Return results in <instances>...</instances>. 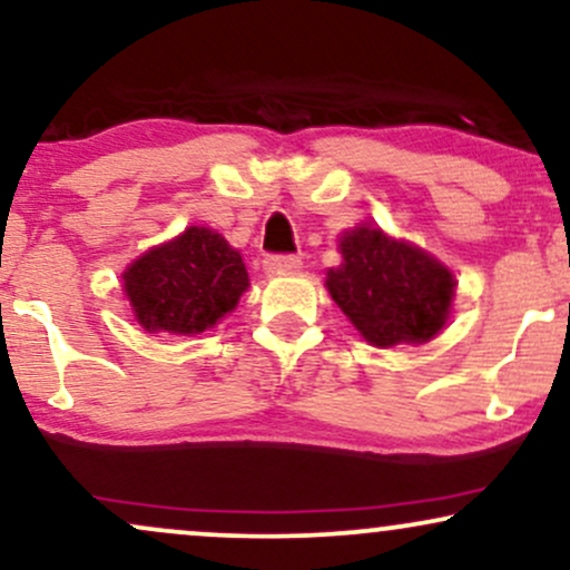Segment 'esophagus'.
Returning <instances> with one entry per match:
<instances>
[{
  "instance_id": "34e87169",
  "label": "esophagus",
  "mask_w": 570,
  "mask_h": 570,
  "mask_svg": "<svg viewBox=\"0 0 570 570\" xmlns=\"http://www.w3.org/2000/svg\"><path fill=\"white\" fill-rule=\"evenodd\" d=\"M263 265L267 273H294L299 271L303 259H299L297 254H267Z\"/></svg>"
}]
</instances>
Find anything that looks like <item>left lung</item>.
Masks as SVG:
<instances>
[{"label":"left lung","instance_id":"obj_1","mask_svg":"<svg viewBox=\"0 0 570 570\" xmlns=\"http://www.w3.org/2000/svg\"><path fill=\"white\" fill-rule=\"evenodd\" d=\"M340 252L343 265L326 273V289L367 343H426L448 322L455 281L426 252L377 227L345 233Z\"/></svg>","mask_w":570,"mask_h":570}]
</instances>
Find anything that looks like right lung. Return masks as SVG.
I'll return each mask as SVG.
<instances>
[{
	"label": "right lung",
	"instance_id": "right-lung-1",
	"mask_svg": "<svg viewBox=\"0 0 570 570\" xmlns=\"http://www.w3.org/2000/svg\"><path fill=\"white\" fill-rule=\"evenodd\" d=\"M126 294L147 332L195 335L233 311L248 286L240 254L208 227H187L126 271Z\"/></svg>",
	"mask_w": 570,
	"mask_h": 570
}]
</instances>
